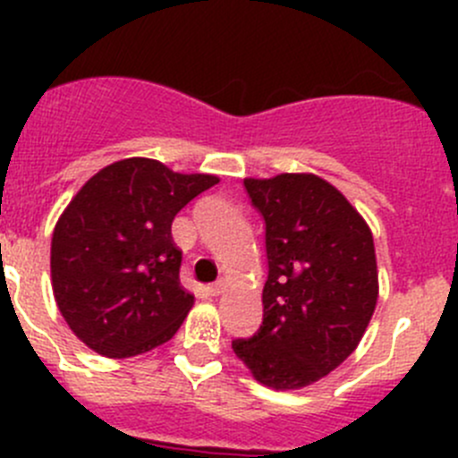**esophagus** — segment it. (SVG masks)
Instances as JSON below:
<instances>
[{"label": "esophagus", "instance_id": "34e87169", "mask_svg": "<svg viewBox=\"0 0 458 458\" xmlns=\"http://www.w3.org/2000/svg\"><path fill=\"white\" fill-rule=\"evenodd\" d=\"M221 293H224V281H215L212 285H208V294L210 297H219Z\"/></svg>", "mask_w": 458, "mask_h": 458}]
</instances>
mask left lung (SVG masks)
<instances>
[{
  "label": "left lung",
  "instance_id": "obj_1",
  "mask_svg": "<svg viewBox=\"0 0 458 458\" xmlns=\"http://www.w3.org/2000/svg\"><path fill=\"white\" fill-rule=\"evenodd\" d=\"M266 224L263 321L233 350L259 383L310 386L361 341L378 281L372 233L350 201L317 174L243 179Z\"/></svg>",
  "mask_w": 458,
  "mask_h": 458
}]
</instances>
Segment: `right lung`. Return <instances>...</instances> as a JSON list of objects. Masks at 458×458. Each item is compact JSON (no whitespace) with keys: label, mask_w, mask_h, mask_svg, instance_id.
<instances>
[{"label":"right lung","mask_w":458,"mask_h":458,"mask_svg":"<svg viewBox=\"0 0 458 458\" xmlns=\"http://www.w3.org/2000/svg\"><path fill=\"white\" fill-rule=\"evenodd\" d=\"M215 174H182L132 157L90 177L59 216L50 275L59 312L95 352L128 359L174 336L195 297L179 284L174 215Z\"/></svg>","instance_id":"add662e5"}]
</instances>
